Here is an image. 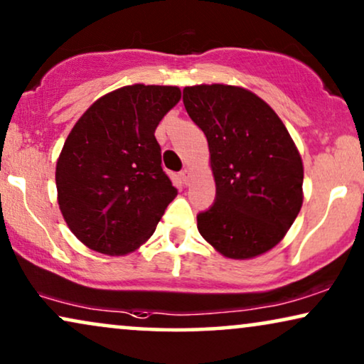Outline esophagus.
Here are the masks:
<instances>
[{"instance_id":"34e87169","label":"esophagus","mask_w":364,"mask_h":364,"mask_svg":"<svg viewBox=\"0 0 364 364\" xmlns=\"http://www.w3.org/2000/svg\"><path fill=\"white\" fill-rule=\"evenodd\" d=\"M179 178H181V181L185 183V185H188V183H190V179H191L190 169H183V171L179 173Z\"/></svg>"}]
</instances>
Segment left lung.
Here are the masks:
<instances>
[{
	"label": "left lung",
	"mask_w": 364,
	"mask_h": 364,
	"mask_svg": "<svg viewBox=\"0 0 364 364\" xmlns=\"http://www.w3.org/2000/svg\"><path fill=\"white\" fill-rule=\"evenodd\" d=\"M205 132L216 198L198 232L228 259H254L282 240L302 206L304 166L277 114L254 92L211 84L183 89Z\"/></svg>",
	"instance_id": "8db88e82"
}]
</instances>
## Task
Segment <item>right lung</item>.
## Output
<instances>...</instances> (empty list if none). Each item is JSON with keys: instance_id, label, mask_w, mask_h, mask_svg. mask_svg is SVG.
<instances>
[{"instance_id": "1", "label": "right lung", "mask_w": 364, "mask_h": 364, "mask_svg": "<svg viewBox=\"0 0 364 364\" xmlns=\"http://www.w3.org/2000/svg\"><path fill=\"white\" fill-rule=\"evenodd\" d=\"M179 99L173 85L121 87L95 100L68 134L55 171L58 206L92 250L134 252L178 195L154 131Z\"/></svg>"}]
</instances>
